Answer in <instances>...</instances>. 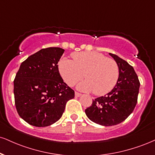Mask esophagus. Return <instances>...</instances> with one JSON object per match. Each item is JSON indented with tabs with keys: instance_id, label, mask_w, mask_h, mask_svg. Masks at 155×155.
<instances>
[{
	"instance_id": "34e87169",
	"label": "esophagus",
	"mask_w": 155,
	"mask_h": 155,
	"mask_svg": "<svg viewBox=\"0 0 155 155\" xmlns=\"http://www.w3.org/2000/svg\"><path fill=\"white\" fill-rule=\"evenodd\" d=\"M81 95V93H79V92H75V96L76 97H80Z\"/></svg>"
}]
</instances>
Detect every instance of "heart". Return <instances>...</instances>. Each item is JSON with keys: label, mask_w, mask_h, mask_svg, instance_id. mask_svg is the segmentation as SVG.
<instances>
[{"label": "heart", "mask_w": 155, "mask_h": 155, "mask_svg": "<svg viewBox=\"0 0 155 155\" xmlns=\"http://www.w3.org/2000/svg\"><path fill=\"white\" fill-rule=\"evenodd\" d=\"M72 58H63L58 63L60 74L68 86L75 85L85 76L87 79L77 87L81 91L104 95L115 87L120 71L114 60L96 52L75 53Z\"/></svg>", "instance_id": "b5f03b06"}]
</instances>
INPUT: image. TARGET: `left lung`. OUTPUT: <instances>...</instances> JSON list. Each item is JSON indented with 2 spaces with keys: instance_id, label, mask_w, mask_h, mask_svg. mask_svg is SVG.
I'll use <instances>...</instances> for the list:
<instances>
[{
  "instance_id": "obj_1",
  "label": "left lung",
  "mask_w": 155,
  "mask_h": 155,
  "mask_svg": "<svg viewBox=\"0 0 155 155\" xmlns=\"http://www.w3.org/2000/svg\"><path fill=\"white\" fill-rule=\"evenodd\" d=\"M119 67L118 81L105 96L93 100L85 110L89 120L105 126H112L124 121L134 111L137 103L140 82L131 65L118 55L109 53Z\"/></svg>"
}]
</instances>
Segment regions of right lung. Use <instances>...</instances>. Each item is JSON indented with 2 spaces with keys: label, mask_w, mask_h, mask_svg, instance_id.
<instances>
[{
  "label": "right lung",
  "mask_w": 155,
  "mask_h": 155,
  "mask_svg": "<svg viewBox=\"0 0 155 155\" xmlns=\"http://www.w3.org/2000/svg\"><path fill=\"white\" fill-rule=\"evenodd\" d=\"M65 50L48 48L21 63L14 81L15 105L18 114L31 126L45 127L62 116L74 91L60 75L58 63Z\"/></svg>",
  "instance_id": "obj_1"
}]
</instances>
